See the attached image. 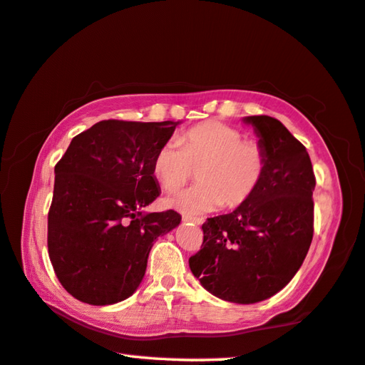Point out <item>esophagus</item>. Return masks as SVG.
I'll return each mask as SVG.
<instances>
[{
	"instance_id": "obj_1",
	"label": "esophagus",
	"mask_w": 365,
	"mask_h": 365,
	"mask_svg": "<svg viewBox=\"0 0 365 365\" xmlns=\"http://www.w3.org/2000/svg\"><path fill=\"white\" fill-rule=\"evenodd\" d=\"M183 222H192V224H195V225H200L201 222V219L200 217H192V216H183Z\"/></svg>"
}]
</instances>
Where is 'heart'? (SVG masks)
<instances>
[{"instance_id":"1","label":"heart","mask_w":365,"mask_h":365,"mask_svg":"<svg viewBox=\"0 0 365 365\" xmlns=\"http://www.w3.org/2000/svg\"><path fill=\"white\" fill-rule=\"evenodd\" d=\"M200 183L165 198V206L187 216L222 207H239L263 182L268 154L257 140H247L234 126L206 121L188 130L180 141L162 144L153 159V175L162 188L173 190L192 175Z\"/></svg>"}]
</instances>
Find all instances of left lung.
Wrapping results in <instances>:
<instances>
[{"label": "left lung", "mask_w": 365, "mask_h": 365, "mask_svg": "<svg viewBox=\"0 0 365 365\" xmlns=\"http://www.w3.org/2000/svg\"><path fill=\"white\" fill-rule=\"evenodd\" d=\"M268 154L257 193L232 212L207 217L190 269L207 292L255 304L279 292L302 266L314 237L315 175L309 153L279 120L245 117Z\"/></svg>", "instance_id": "obj_1"}]
</instances>
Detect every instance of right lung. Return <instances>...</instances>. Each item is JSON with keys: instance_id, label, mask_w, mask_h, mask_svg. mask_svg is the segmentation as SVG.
Returning <instances> with one entry per match:
<instances>
[{"instance_id": "obj_1", "label": "right lung", "mask_w": 365, "mask_h": 365, "mask_svg": "<svg viewBox=\"0 0 365 365\" xmlns=\"http://www.w3.org/2000/svg\"><path fill=\"white\" fill-rule=\"evenodd\" d=\"M177 125L103 120L74 136L55 165L48 255L58 281L81 302L128 299L154 240L180 224L173 210L143 211L160 193L153 159Z\"/></svg>"}]
</instances>
